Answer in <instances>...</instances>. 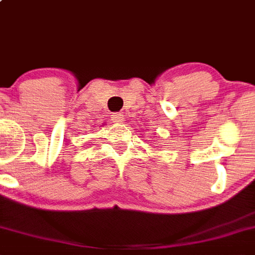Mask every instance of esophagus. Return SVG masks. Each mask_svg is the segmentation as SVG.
<instances>
[{
  "mask_svg": "<svg viewBox=\"0 0 255 255\" xmlns=\"http://www.w3.org/2000/svg\"><path fill=\"white\" fill-rule=\"evenodd\" d=\"M112 121L114 123H123L126 121V117L123 114H121V113H115V114L112 115Z\"/></svg>",
  "mask_w": 255,
  "mask_h": 255,
  "instance_id": "esophagus-1",
  "label": "esophagus"
}]
</instances>
